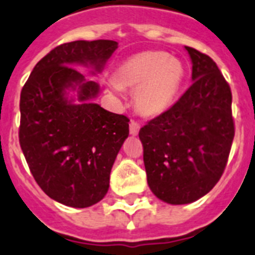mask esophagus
<instances>
[{"instance_id":"esophagus-1","label":"esophagus","mask_w":255,"mask_h":255,"mask_svg":"<svg viewBox=\"0 0 255 255\" xmlns=\"http://www.w3.org/2000/svg\"><path fill=\"white\" fill-rule=\"evenodd\" d=\"M139 129H140V125L135 121H130V134L131 135H136L139 132Z\"/></svg>"}]
</instances>
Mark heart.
I'll return each mask as SVG.
<instances>
[{
  "label": "heart",
  "instance_id": "b5f03b06",
  "mask_svg": "<svg viewBox=\"0 0 255 255\" xmlns=\"http://www.w3.org/2000/svg\"><path fill=\"white\" fill-rule=\"evenodd\" d=\"M186 77L179 59L165 51H143L130 56L120 65L115 78L110 80L111 90L135 89L134 104L144 116H158L175 101Z\"/></svg>",
  "mask_w": 255,
  "mask_h": 255
}]
</instances>
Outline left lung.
<instances>
[{
	"mask_svg": "<svg viewBox=\"0 0 255 255\" xmlns=\"http://www.w3.org/2000/svg\"><path fill=\"white\" fill-rule=\"evenodd\" d=\"M186 50L193 84L139 130L149 188L173 205L196 201L218 183L235 136L230 85L210 56Z\"/></svg>",
	"mask_w": 255,
	"mask_h": 255,
	"instance_id": "left-lung-1",
	"label": "left lung"
}]
</instances>
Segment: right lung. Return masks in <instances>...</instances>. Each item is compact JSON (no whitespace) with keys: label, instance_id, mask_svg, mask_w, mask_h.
I'll return each instance as SVG.
<instances>
[{"label":"right lung","instance_id":"right-lung-1","mask_svg":"<svg viewBox=\"0 0 255 255\" xmlns=\"http://www.w3.org/2000/svg\"><path fill=\"white\" fill-rule=\"evenodd\" d=\"M116 49L111 40L63 43L37 63L21 89V151L41 190L63 205L88 208L103 199L129 135L130 120L93 103L99 85L71 67L101 72ZM68 88L78 89L80 104L65 97Z\"/></svg>","mask_w":255,"mask_h":255}]
</instances>
